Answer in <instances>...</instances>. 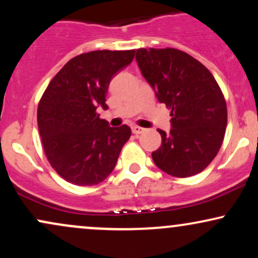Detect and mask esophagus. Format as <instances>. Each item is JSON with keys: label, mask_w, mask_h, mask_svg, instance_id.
Returning a JSON list of instances; mask_svg holds the SVG:
<instances>
[{"label": "esophagus", "mask_w": 258, "mask_h": 258, "mask_svg": "<svg viewBox=\"0 0 258 258\" xmlns=\"http://www.w3.org/2000/svg\"><path fill=\"white\" fill-rule=\"evenodd\" d=\"M146 130L143 128V127H139V126H132V132L135 133V135H141V133H143Z\"/></svg>", "instance_id": "obj_1"}]
</instances>
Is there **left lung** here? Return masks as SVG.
I'll return each instance as SVG.
<instances>
[{
  "label": "left lung",
  "instance_id": "8db88e82",
  "mask_svg": "<svg viewBox=\"0 0 258 258\" xmlns=\"http://www.w3.org/2000/svg\"><path fill=\"white\" fill-rule=\"evenodd\" d=\"M142 75L160 103L171 109L170 133L159 130L161 147L152 158L173 177L200 173L217 155L227 127V104L212 74L176 48H139Z\"/></svg>",
  "mask_w": 258,
  "mask_h": 258
}]
</instances>
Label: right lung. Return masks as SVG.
I'll list each match as a JSON object with an SVG mask.
<instances>
[{"instance_id": "obj_1", "label": "right lung", "mask_w": 258, "mask_h": 258, "mask_svg": "<svg viewBox=\"0 0 258 258\" xmlns=\"http://www.w3.org/2000/svg\"><path fill=\"white\" fill-rule=\"evenodd\" d=\"M135 53L103 49L76 55L43 92L38 131L49 164L67 182L96 185L114 170L131 128L110 127L97 109H108L105 97L112 76L131 63Z\"/></svg>"}]
</instances>
